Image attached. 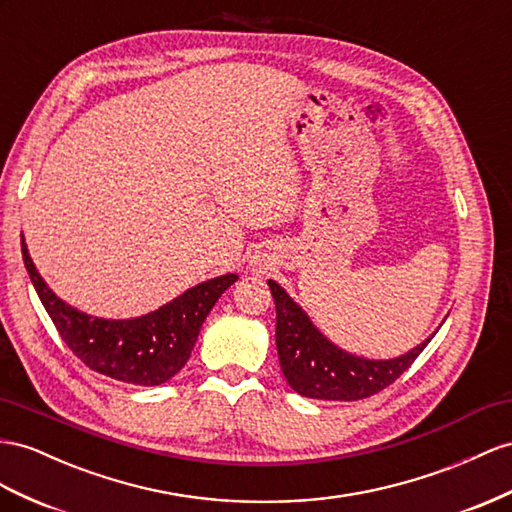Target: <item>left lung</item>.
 Listing matches in <instances>:
<instances>
[{
  "instance_id": "8db88e82",
  "label": "left lung",
  "mask_w": 512,
  "mask_h": 512,
  "mask_svg": "<svg viewBox=\"0 0 512 512\" xmlns=\"http://www.w3.org/2000/svg\"><path fill=\"white\" fill-rule=\"evenodd\" d=\"M277 305L279 363L300 396L316 400H363L389 387L411 368L430 337L406 355L389 361H372L348 355L311 324L307 313L285 294L283 287L268 281Z\"/></svg>"
}]
</instances>
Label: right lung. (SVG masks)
Masks as SVG:
<instances>
[{
    "mask_svg": "<svg viewBox=\"0 0 512 512\" xmlns=\"http://www.w3.org/2000/svg\"><path fill=\"white\" fill-rule=\"evenodd\" d=\"M21 253L38 298L73 355L90 370L142 387L162 385L186 365L207 313L238 281V274H222L142 318L103 320L69 307L49 290L34 268L23 235Z\"/></svg>",
    "mask_w": 512,
    "mask_h": 512,
    "instance_id": "1",
    "label": "right lung"
}]
</instances>
